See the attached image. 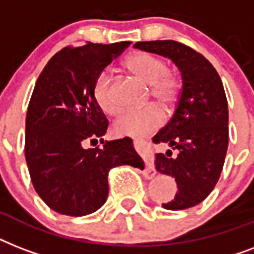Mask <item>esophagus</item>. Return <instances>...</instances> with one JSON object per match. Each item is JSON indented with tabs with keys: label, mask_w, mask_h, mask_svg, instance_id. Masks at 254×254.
<instances>
[{
	"label": "esophagus",
	"mask_w": 254,
	"mask_h": 254,
	"mask_svg": "<svg viewBox=\"0 0 254 254\" xmlns=\"http://www.w3.org/2000/svg\"><path fill=\"white\" fill-rule=\"evenodd\" d=\"M133 143H134L135 146L139 147V149H142V150H145L147 146L146 141H143V139H139V138H135L133 139ZM146 151V150H145ZM146 169H145V174H146L147 177H154L155 175V167H154V162H153V159H151V157L146 153Z\"/></svg>",
	"instance_id": "34e87169"
}]
</instances>
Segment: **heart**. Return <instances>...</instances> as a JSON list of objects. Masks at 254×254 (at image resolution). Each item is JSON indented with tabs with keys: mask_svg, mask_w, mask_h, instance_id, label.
<instances>
[{
	"mask_svg": "<svg viewBox=\"0 0 254 254\" xmlns=\"http://www.w3.org/2000/svg\"><path fill=\"white\" fill-rule=\"evenodd\" d=\"M125 67L139 80L146 83L149 95L162 105L171 107L177 103L181 92V80L173 69L167 68L162 58L146 51H138L127 58ZM111 85L109 73H100L95 83V99L103 112L115 116L119 112V105L112 99ZM162 111L155 104H151L141 109L123 112L116 119L113 130L120 135H139L155 129L162 123Z\"/></svg>",
	"mask_w": 254,
	"mask_h": 254,
	"instance_id": "obj_1",
	"label": "heart"
}]
</instances>
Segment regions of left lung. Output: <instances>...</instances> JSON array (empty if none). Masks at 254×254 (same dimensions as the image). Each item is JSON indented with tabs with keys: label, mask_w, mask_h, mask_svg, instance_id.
<instances>
[{
	"label": "left lung",
	"mask_w": 254,
	"mask_h": 254,
	"mask_svg": "<svg viewBox=\"0 0 254 254\" xmlns=\"http://www.w3.org/2000/svg\"><path fill=\"white\" fill-rule=\"evenodd\" d=\"M137 49L170 58L182 73L177 108L155 143L177 149L155 154V169L175 178L178 193L163 208H191L208 196L220 178L228 149V103L219 73L196 50L177 41L137 42Z\"/></svg>",
	"instance_id": "1"
}]
</instances>
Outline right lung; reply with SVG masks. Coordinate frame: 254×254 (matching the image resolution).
Segmentation results:
<instances>
[{"label": "right lung", "instance_id": "1", "mask_svg": "<svg viewBox=\"0 0 254 254\" xmlns=\"http://www.w3.org/2000/svg\"><path fill=\"white\" fill-rule=\"evenodd\" d=\"M129 46H67L38 77L26 115L25 157L34 189L55 212H95L107 200L109 170L123 165L143 169L130 138L104 141L108 119L95 99L99 75ZM97 139L103 148L82 147Z\"/></svg>", "mask_w": 254, "mask_h": 254}]
</instances>
